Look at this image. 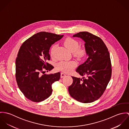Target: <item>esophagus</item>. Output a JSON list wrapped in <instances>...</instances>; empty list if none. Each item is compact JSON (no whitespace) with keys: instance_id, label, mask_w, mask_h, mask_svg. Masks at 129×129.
I'll list each match as a JSON object with an SVG mask.
<instances>
[{"instance_id":"obj_1","label":"esophagus","mask_w":129,"mask_h":129,"mask_svg":"<svg viewBox=\"0 0 129 129\" xmlns=\"http://www.w3.org/2000/svg\"><path fill=\"white\" fill-rule=\"evenodd\" d=\"M66 75V74H64V73H61V74H60V77H61V78H63Z\"/></svg>"}]
</instances>
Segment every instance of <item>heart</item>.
Here are the masks:
<instances>
[{
  "mask_svg": "<svg viewBox=\"0 0 129 129\" xmlns=\"http://www.w3.org/2000/svg\"><path fill=\"white\" fill-rule=\"evenodd\" d=\"M65 47L78 59H83L86 55V49L83 47H79L78 42L72 38H67L63 41ZM55 45H53L51 49V55L53 56L55 48ZM76 62L74 60L65 61L62 60L58 62L56 65V68L58 71H62L66 73H71L76 66Z\"/></svg>",
  "mask_w": 129,
  "mask_h": 129,
  "instance_id": "heart-1",
  "label": "heart"
}]
</instances>
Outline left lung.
<instances>
[{
    "mask_svg": "<svg viewBox=\"0 0 129 129\" xmlns=\"http://www.w3.org/2000/svg\"><path fill=\"white\" fill-rule=\"evenodd\" d=\"M74 37H79L85 43L87 60L76 72L82 79L72 76L73 82L69 87L70 95L78 102L87 103L98 99L105 91L112 75L110 54L102 40L87 32H81Z\"/></svg>",
    "mask_w": 129,
    "mask_h": 129,
    "instance_id": "obj_1",
    "label": "left lung"
}]
</instances>
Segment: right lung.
<instances>
[{"label": "right lung", "instance_id": "1", "mask_svg": "<svg viewBox=\"0 0 129 129\" xmlns=\"http://www.w3.org/2000/svg\"><path fill=\"white\" fill-rule=\"evenodd\" d=\"M63 35L40 32L26 40L21 45L16 59V80L19 88L29 100L39 102L52 93V84L58 80L60 73L41 74L54 67L50 60L49 50Z\"/></svg>", "mask_w": 129, "mask_h": 129}]
</instances>
